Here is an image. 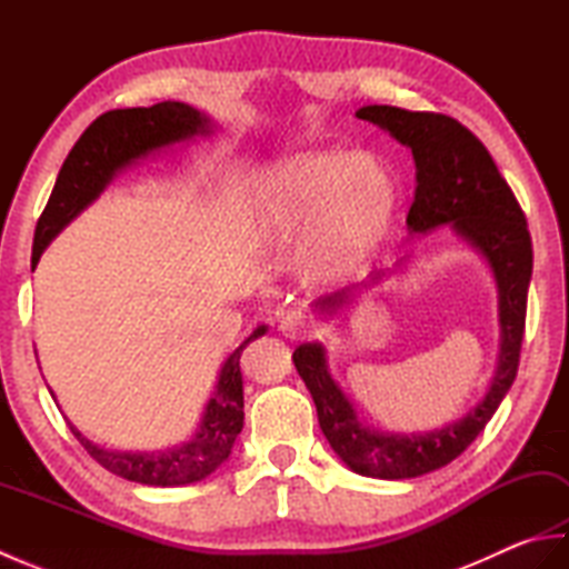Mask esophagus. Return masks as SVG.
Instances as JSON below:
<instances>
[{
	"instance_id": "1",
	"label": "esophagus",
	"mask_w": 569,
	"mask_h": 569,
	"mask_svg": "<svg viewBox=\"0 0 569 569\" xmlns=\"http://www.w3.org/2000/svg\"><path fill=\"white\" fill-rule=\"evenodd\" d=\"M278 328H281L286 337H291V340H300V337H306L310 332V320L306 312L291 310L281 318V325H278Z\"/></svg>"
}]
</instances>
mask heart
<instances>
[{
    "label": "heart",
    "instance_id": "obj_1",
    "mask_svg": "<svg viewBox=\"0 0 569 569\" xmlns=\"http://www.w3.org/2000/svg\"><path fill=\"white\" fill-rule=\"evenodd\" d=\"M396 180L369 156L303 153L278 166L259 196L269 232L296 234L316 220L310 266L328 278L377 244L396 210Z\"/></svg>",
    "mask_w": 569,
    "mask_h": 569
}]
</instances>
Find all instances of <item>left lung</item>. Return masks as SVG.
Returning <instances> with one entry per match:
<instances>
[{"label":"left lung","mask_w":569,"mask_h":569,"mask_svg":"<svg viewBox=\"0 0 569 569\" xmlns=\"http://www.w3.org/2000/svg\"><path fill=\"white\" fill-rule=\"evenodd\" d=\"M359 119L391 131L416 159V200L408 210L410 232H428L452 222L489 259L499 283L501 355L497 377L485 401L442 430L426 435L373 432L359 422L355 408L328 373L320 345H300L293 365L316 401L318 420L332 450L357 475L410 479L450 465L477 440L509 393L521 359L526 332L528 283L533 273V244L526 214L499 173L491 153L457 119L438 112H410L391 104H369ZM345 293L320 306L342 303Z\"/></svg>","instance_id":"1"}]
</instances>
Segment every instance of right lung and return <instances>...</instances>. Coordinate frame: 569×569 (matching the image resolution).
Segmentation results:
<instances>
[{
    "label": "right lung",
    "instance_id": "obj_1",
    "mask_svg": "<svg viewBox=\"0 0 569 569\" xmlns=\"http://www.w3.org/2000/svg\"><path fill=\"white\" fill-rule=\"evenodd\" d=\"M208 127L210 119L183 102H159L153 107H131V110L100 114L82 131V137L60 168L51 198H48L39 222H36L31 263H39L48 241L100 196L114 171L153 149L208 131ZM263 332L266 328L253 330V335H249L237 352L227 359L220 381H217V391L210 398L208 410H204L202 426L190 442L166 452H114L92 445L68 422L70 432L76 435L94 462L117 477L137 481V485L183 487L204 479L229 457L237 435L244 426L239 357L244 347Z\"/></svg>",
    "mask_w": 569,
    "mask_h": 569
}]
</instances>
